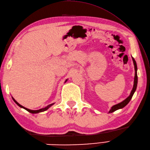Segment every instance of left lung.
Wrapping results in <instances>:
<instances>
[{"label":"left lung","mask_w":150,"mask_h":150,"mask_svg":"<svg viewBox=\"0 0 150 150\" xmlns=\"http://www.w3.org/2000/svg\"><path fill=\"white\" fill-rule=\"evenodd\" d=\"M132 60L133 61V64H134V66H135V78H134V84H133V87L132 90L131 91V93H130L129 96L126 98L125 100H123L122 102H121V103L117 104L116 105H114L113 106L111 107V109L110 110L109 113H112L113 111H116L119 109H120V108H122L124 106H126L127 104L129 103V102L130 101V100L132 99V98L133 97V94H134L135 91L137 89V82H138V77H137V63L135 62V59L133 58L132 57Z\"/></svg>","instance_id":"1"}]
</instances>
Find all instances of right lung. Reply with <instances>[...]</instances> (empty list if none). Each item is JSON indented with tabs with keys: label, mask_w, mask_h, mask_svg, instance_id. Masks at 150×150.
<instances>
[{
	"label": "right lung",
	"mask_w": 150,
	"mask_h": 150,
	"mask_svg": "<svg viewBox=\"0 0 150 150\" xmlns=\"http://www.w3.org/2000/svg\"><path fill=\"white\" fill-rule=\"evenodd\" d=\"M67 81V80L65 81V82ZM13 100H14V102L15 103L17 104L18 106H19V107H21V108H24V109H25L26 110H27L28 112H30V113H39V112H42V111H46V110H47V109H48V108L50 107V106H52V105L54 104H50V105H48V106H47V107H46V108H42V109H40V110H29V109H28V108H25V107H24V106H21V105L20 104H18L17 101H16L13 98Z\"/></svg>",
	"instance_id": "add662e5"
}]
</instances>
